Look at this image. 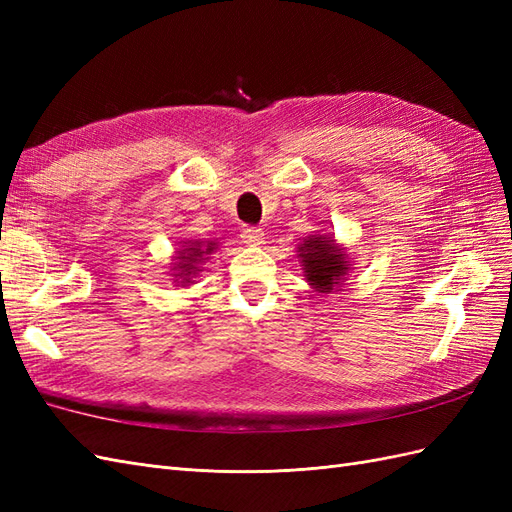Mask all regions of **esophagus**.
<instances>
[{"instance_id":"34e87169","label":"esophagus","mask_w":512,"mask_h":512,"mask_svg":"<svg viewBox=\"0 0 512 512\" xmlns=\"http://www.w3.org/2000/svg\"><path fill=\"white\" fill-rule=\"evenodd\" d=\"M241 239H243V243H245V245H250V247H260L262 243H265V232H262L260 228L247 226V228H243V230H241Z\"/></svg>"}]
</instances>
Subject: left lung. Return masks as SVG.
I'll list each match as a JSON object with an SVG mask.
<instances>
[{"label": "left lung", "mask_w": 512, "mask_h": 512, "mask_svg": "<svg viewBox=\"0 0 512 512\" xmlns=\"http://www.w3.org/2000/svg\"><path fill=\"white\" fill-rule=\"evenodd\" d=\"M299 258L305 280L316 292L329 294L346 280L350 271L344 247H339L331 235H312L299 245Z\"/></svg>", "instance_id": "8db88e82"}]
</instances>
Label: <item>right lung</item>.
Returning a JSON list of instances; mask_svg holds the SVG:
<instances>
[{"label":"right lung","instance_id":"1","mask_svg":"<svg viewBox=\"0 0 512 512\" xmlns=\"http://www.w3.org/2000/svg\"><path fill=\"white\" fill-rule=\"evenodd\" d=\"M213 250H218V243L215 241H188L185 243L175 256V260H177L175 269H173L175 271L173 275L177 277L175 282L181 286L192 284V277L198 271H203L200 269V265H203Z\"/></svg>","mask_w":512,"mask_h":512}]
</instances>
